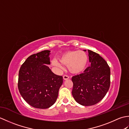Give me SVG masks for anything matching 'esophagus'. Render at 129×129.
Here are the masks:
<instances>
[{"mask_svg":"<svg viewBox=\"0 0 129 129\" xmlns=\"http://www.w3.org/2000/svg\"><path fill=\"white\" fill-rule=\"evenodd\" d=\"M69 78V76H68V75H64V76H63V79H64V80H68V79Z\"/></svg>","mask_w":129,"mask_h":129,"instance_id":"obj_1","label":"esophagus"}]
</instances>
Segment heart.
<instances>
[{
    "mask_svg": "<svg viewBox=\"0 0 129 129\" xmlns=\"http://www.w3.org/2000/svg\"><path fill=\"white\" fill-rule=\"evenodd\" d=\"M88 60V56L84 51L73 50L66 51L60 55L58 57V61L55 59L52 60L51 64L56 68H61L60 62L61 64L68 67L71 73L77 74L83 73L86 69Z\"/></svg>",
    "mask_w": 129,
    "mask_h": 129,
    "instance_id": "1",
    "label": "heart"
}]
</instances>
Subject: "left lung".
<instances>
[{
    "instance_id": "left-lung-1",
    "label": "left lung",
    "mask_w": 129,
    "mask_h": 129,
    "mask_svg": "<svg viewBox=\"0 0 129 129\" xmlns=\"http://www.w3.org/2000/svg\"><path fill=\"white\" fill-rule=\"evenodd\" d=\"M87 52L91 66L72 79L73 96L83 106L94 105L100 101L110 85V69L105 60L94 51L87 50Z\"/></svg>"
}]
</instances>
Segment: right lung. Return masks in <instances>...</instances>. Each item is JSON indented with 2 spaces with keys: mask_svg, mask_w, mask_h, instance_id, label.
I'll return each instance as SVG.
<instances>
[{
  "mask_svg": "<svg viewBox=\"0 0 129 129\" xmlns=\"http://www.w3.org/2000/svg\"><path fill=\"white\" fill-rule=\"evenodd\" d=\"M50 50H44L29 56L19 72L18 89L30 105L47 109L56 102L63 82L61 76L51 72Z\"/></svg>",
  "mask_w": 129,
  "mask_h": 129,
  "instance_id": "right-lung-1",
  "label": "right lung"
}]
</instances>
